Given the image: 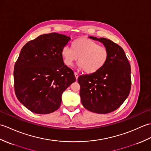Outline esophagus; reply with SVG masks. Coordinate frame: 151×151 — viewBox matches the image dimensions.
Returning a JSON list of instances; mask_svg holds the SVG:
<instances>
[{
  "instance_id": "esophagus-1",
  "label": "esophagus",
  "mask_w": 151,
  "mask_h": 151,
  "mask_svg": "<svg viewBox=\"0 0 151 151\" xmlns=\"http://www.w3.org/2000/svg\"><path fill=\"white\" fill-rule=\"evenodd\" d=\"M74 74H75V78H76V79L77 80V79H78V74L77 73H76V72L74 73Z\"/></svg>"
}]
</instances>
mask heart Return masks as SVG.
Listing matches in <instances>:
<instances>
[{"mask_svg": "<svg viewBox=\"0 0 151 151\" xmlns=\"http://www.w3.org/2000/svg\"><path fill=\"white\" fill-rule=\"evenodd\" d=\"M61 56L67 67H72L78 58L79 67L87 74H94L101 70L108 60V50L96 41L81 37L71 43V49L62 48Z\"/></svg>", "mask_w": 151, "mask_h": 151, "instance_id": "obj_1", "label": "heart"}]
</instances>
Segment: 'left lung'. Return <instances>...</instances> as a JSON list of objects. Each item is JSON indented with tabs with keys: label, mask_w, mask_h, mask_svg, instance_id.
Here are the masks:
<instances>
[{
	"label": "left lung",
	"mask_w": 151,
	"mask_h": 151,
	"mask_svg": "<svg viewBox=\"0 0 151 151\" xmlns=\"http://www.w3.org/2000/svg\"><path fill=\"white\" fill-rule=\"evenodd\" d=\"M89 38L100 41L108 50L107 63L99 72L80 76L82 104L88 110L105 114L120 106L129 96L131 69L123 49L106 38Z\"/></svg>",
	"instance_id": "left-lung-1"
}]
</instances>
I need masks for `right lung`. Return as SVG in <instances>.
<instances>
[{
  "label": "right lung",
  "mask_w": 151,
  "mask_h": 151,
  "mask_svg": "<svg viewBox=\"0 0 151 151\" xmlns=\"http://www.w3.org/2000/svg\"><path fill=\"white\" fill-rule=\"evenodd\" d=\"M70 40L63 34H46L22 48L14 66L15 93L19 102L35 114L57 110L63 92L76 81L61 56Z\"/></svg>",
  "instance_id": "add662e5"
}]
</instances>
